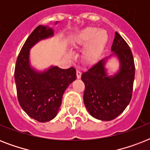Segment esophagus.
<instances>
[{
  "mask_svg": "<svg viewBox=\"0 0 150 150\" xmlns=\"http://www.w3.org/2000/svg\"><path fill=\"white\" fill-rule=\"evenodd\" d=\"M81 75H82V73L80 72L79 71H76V76H77V79H80V78H81Z\"/></svg>",
  "mask_w": 150,
  "mask_h": 150,
  "instance_id": "esophagus-1",
  "label": "esophagus"
}]
</instances>
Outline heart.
Segmentation results:
<instances>
[{
	"label": "heart",
	"mask_w": 150,
	"mask_h": 150,
	"mask_svg": "<svg viewBox=\"0 0 150 150\" xmlns=\"http://www.w3.org/2000/svg\"><path fill=\"white\" fill-rule=\"evenodd\" d=\"M106 40L107 35L103 30H97L93 27H88L74 37L71 44L75 48L84 47L89 44L83 58L86 62H91L96 58Z\"/></svg>",
	"instance_id": "heart-1"
}]
</instances>
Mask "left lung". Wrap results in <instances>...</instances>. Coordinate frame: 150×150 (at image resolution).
<instances>
[{
	"instance_id": "left-lung-1",
	"label": "left lung",
	"mask_w": 150,
	"mask_h": 150,
	"mask_svg": "<svg viewBox=\"0 0 150 150\" xmlns=\"http://www.w3.org/2000/svg\"><path fill=\"white\" fill-rule=\"evenodd\" d=\"M118 57L121 68L116 75L107 76L105 59L82 73L85 84V106L92 116L101 121L118 117L130 103L135 79V63L129 46L118 33H115L111 47Z\"/></svg>"
}]
</instances>
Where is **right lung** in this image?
<instances>
[{"mask_svg":"<svg viewBox=\"0 0 150 150\" xmlns=\"http://www.w3.org/2000/svg\"><path fill=\"white\" fill-rule=\"evenodd\" d=\"M53 35L50 28L36 27L22 46L15 68L20 106L29 117L40 122H47L56 117L64 93L76 79V71L73 67L61 69L55 66L43 72H37L29 65L30 48L38 41Z\"/></svg>","mask_w":150,"mask_h":150,"instance_id":"add662e5","label":"right lung"}]
</instances>
